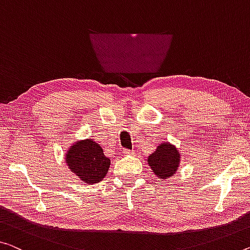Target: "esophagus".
I'll list each match as a JSON object with an SVG mask.
<instances>
[{
    "label": "esophagus",
    "mask_w": 250,
    "mask_h": 250,
    "mask_svg": "<svg viewBox=\"0 0 250 250\" xmlns=\"http://www.w3.org/2000/svg\"><path fill=\"white\" fill-rule=\"evenodd\" d=\"M132 151H129V149H124V151H123V154L124 155H130L132 154Z\"/></svg>",
    "instance_id": "obj_1"
}]
</instances>
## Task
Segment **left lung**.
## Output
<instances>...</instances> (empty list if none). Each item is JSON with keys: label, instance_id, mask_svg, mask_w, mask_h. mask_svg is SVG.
Listing matches in <instances>:
<instances>
[{"label": "left lung", "instance_id": "8db88e82", "mask_svg": "<svg viewBox=\"0 0 250 250\" xmlns=\"http://www.w3.org/2000/svg\"><path fill=\"white\" fill-rule=\"evenodd\" d=\"M147 164L159 179H170L178 171L181 162V152L174 144L163 142L147 156Z\"/></svg>", "mask_w": 250, "mask_h": 250}]
</instances>
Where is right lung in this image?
<instances>
[{
	"instance_id": "obj_1",
	"label": "right lung",
	"mask_w": 250,
	"mask_h": 250,
	"mask_svg": "<svg viewBox=\"0 0 250 250\" xmlns=\"http://www.w3.org/2000/svg\"><path fill=\"white\" fill-rule=\"evenodd\" d=\"M64 161L69 170L88 184L102 181L110 165V159L104 154L101 145L90 138L72 143L64 153Z\"/></svg>"
}]
</instances>
